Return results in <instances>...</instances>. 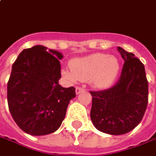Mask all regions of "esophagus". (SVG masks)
Instances as JSON below:
<instances>
[{
  "label": "esophagus",
  "mask_w": 156,
  "mask_h": 156,
  "mask_svg": "<svg viewBox=\"0 0 156 156\" xmlns=\"http://www.w3.org/2000/svg\"><path fill=\"white\" fill-rule=\"evenodd\" d=\"M83 90H84V89H83L81 87H77V88H76V94H77V95H79V94L82 91H83Z\"/></svg>",
  "instance_id": "34e87169"
}]
</instances>
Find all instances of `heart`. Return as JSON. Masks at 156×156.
I'll list each match as a JSON object with an SVG mask.
<instances>
[{
	"label": "heart",
	"mask_w": 156,
	"mask_h": 156,
	"mask_svg": "<svg viewBox=\"0 0 156 156\" xmlns=\"http://www.w3.org/2000/svg\"><path fill=\"white\" fill-rule=\"evenodd\" d=\"M70 67L62 70V74L69 80H89L94 88L105 89L117 78L120 64L115 56L97 53L74 59Z\"/></svg>",
	"instance_id": "heart-1"
}]
</instances>
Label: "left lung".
I'll list each match as a JSON object with an SVG mask.
<instances>
[{"instance_id":"obj_1","label":"left lung","mask_w":156,"mask_h":156,"mask_svg":"<svg viewBox=\"0 0 156 156\" xmlns=\"http://www.w3.org/2000/svg\"><path fill=\"white\" fill-rule=\"evenodd\" d=\"M117 49L125 61L117 83L108 90L90 91L92 123L98 131L110 135L133 130L144 115L149 97L144 64L132 53Z\"/></svg>"}]
</instances>
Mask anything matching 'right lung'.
<instances>
[{
  "label": "right lung",
  "instance_id": "obj_1",
  "mask_svg": "<svg viewBox=\"0 0 156 156\" xmlns=\"http://www.w3.org/2000/svg\"><path fill=\"white\" fill-rule=\"evenodd\" d=\"M36 45L20 53L7 83V102L12 119L22 131L43 136L60 128L75 88L59 84L60 52Z\"/></svg>",
  "mask_w": 156,
  "mask_h": 156
}]
</instances>
